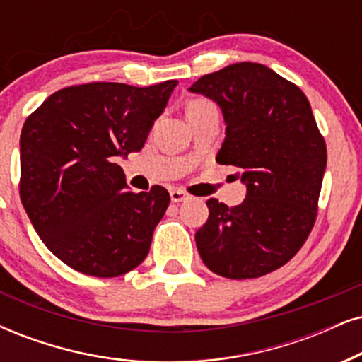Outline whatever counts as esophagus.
<instances>
[{
    "label": "esophagus",
    "instance_id": "esophagus-1",
    "mask_svg": "<svg viewBox=\"0 0 362 362\" xmlns=\"http://www.w3.org/2000/svg\"><path fill=\"white\" fill-rule=\"evenodd\" d=\"M170 199H172V202H185V200L190 199V195L180 189H172Z\"/></svg>",
    "mask_w": 362,
    "mask_h": 362
}]
</instances>
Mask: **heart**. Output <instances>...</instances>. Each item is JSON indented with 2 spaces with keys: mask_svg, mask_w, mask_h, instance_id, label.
Returning <instances> with one entry per match:
<instances>
[{
  "mask_svg": "<svg viewBox=\"0 0 362 362\" xmlns=\"http://www.w3.org/2000/svg\"><path fill=\"white\" fill-rule=\"evenodd\" d=\"M210 107H214V105L207 102V100H194V102L189 105V112H197V110H204Z\"/></svg>",
  "mask_w": 362,
  "mask_h": 362,
  "instance_id": "b5f03b06",
  "label": "heart"
}]
</instances>
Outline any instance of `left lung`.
<instances>
[{"label": "left lung", "mask_w": 362, "mask_h": 362, "mask_svg": "<svg viewBox=\"0 0 362 362\" xmlns=\"http://www.w3.org/2000/svg\"><path fill=\"white\" fill-rule=\"evenodd\" d=\"M222 108V165L240 170L244 202L209 199L197 230L200 257L227 279H255L299 252L317 217L327 150L299 86L260 63L242 62L200 76L190 86Z\"/></svg>", "instance_id": "obj_1"}]
</instances>
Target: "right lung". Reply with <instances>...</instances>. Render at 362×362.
<instances>
[{
  "instance_id": "1",
  "label": "right lung",
  "mask_w": 362,
  "mask_h": 362,
  "mask_svg": "<svg viewBox=\"0 0 362 362\" xmlns=\"http://www.w3.org/2000/svg\"><path fill=\"white\" fill-rule=\"evenodd\" d=\"M177 83L66 86L26 118L21 202L43 244L68 267L118 277L147 257L170 195L160 185L128 190L113 160L141 150Z\"/></svg>"
}]
</instances>
